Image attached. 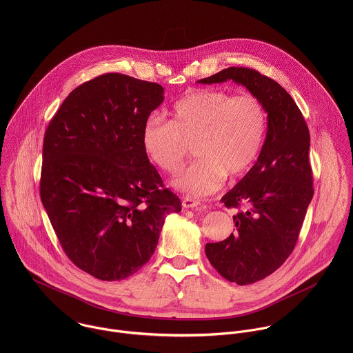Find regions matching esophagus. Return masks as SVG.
Listing matches in <instances>:
<instances>
[{
  "label": "esophagus",
  "mask_w": 353,
  "mask_h": 353,
  "mask_svg": "<svg viewBox=\"0 0 353 353\" xmlns=\"http://www.w3.org/2000/svg\"><path fill=\"white\" fill-rule=\"evenodd\" d=\"M199 205H200V201H197V200H194V199H190V197L182 199V206L186 208V209H189V208H196V206H199Z\"/></svg>",
  "instance_id": "34e87169"
}]
</instances>
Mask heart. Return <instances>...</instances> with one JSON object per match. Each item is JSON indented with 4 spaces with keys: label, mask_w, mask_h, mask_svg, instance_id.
<instances>
[{
    "label": "heart",
    "mask_w": 353,
    "mask_h": 353,
    "mask_svg": "<svg viewBox=\"0 0 353 353\" xmlns=\"http://www.w3.org/2000/svg\"><path fill=\"white\" fill-rule=\"evenodd\" d=\"M171 122L157 115L141 129L143 150L164 172L178 171L189 144L199 157L181 171L172 186L203 197L219 190L225 175L239 178L258 160L268 134V112L256 97L217 90H196L175 101Z\"/></svg>",
    "instance_id": "heart-1"
}]
</instances>
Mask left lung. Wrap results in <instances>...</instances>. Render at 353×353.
Instances as JSON below:
<instances>
[{
  "label": "left lung",
  "instance_id": "obj_1",
  "mask_svg": "<svg viewBox=\"0 0 353 353\" xmlns=\"http://www.w3.org/2000/svg\"><path fill=\"white\" fill-rule=\"evenodd\" d=\"M228 80L262 101L268 134L250 171L221 199L227 208H245L234 216L236 232L206 243L205 254L224 279L246 285L272 274L295 249L314 194L310 133L291 95L254 69L232 66L197 83Z\"/></svg>",
  "mask_w": 353,
  "mask_h": 353
}]
</instances>
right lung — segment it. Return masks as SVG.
<instances>
[{
    "mask_svg": "<svg viewBox=\"0 0 353 353\" xmlns=\"http://www.w3.org/2000/svg\"><path fill=\"white\" fill-rule=\"evenodd\" d=\"M163 99L156 83L101 74L69 94L45 133L42 203L69 259L103 281L144 266L167 214L182 209L141 144Z\"/></svg>",
    "mask_w": 353,
    "mask_h": 353,
    "instance_id": "1",
    "label": "right lung"
}]
</instances>
